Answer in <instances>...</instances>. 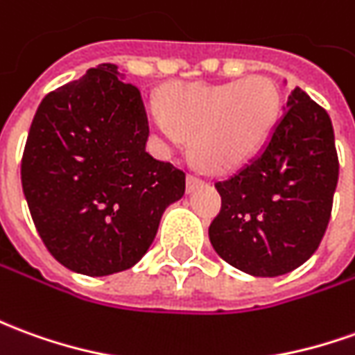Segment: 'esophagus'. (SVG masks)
I'll return each mask as SVG.
<instances>
[{
    "instance_id": "1",
    "label": "esophagus",
    "mask_w": 355,
    "mask_h": 355,
    "mask_svg": "<svg viewBox=\"0 0 355 355\" xmlns=\"http://www.w3.org/2000/svg\"><path fill=\"white\" fill-rule=\"evenodd\" d=\"M200 184H203L202 177H198V175H192V173H190V175L186 177V190H188V192L196 190V188H198Z\"/></svg>"
}]
</instances>
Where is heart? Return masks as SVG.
<instances>
[{"label": "heart", "mask_w": 355, "mask_h": 355, "mask_svg": "<svg viewBox=\"0 0 355 355\" xmlns=\"http://www.w3.org/2000/svg\"><path fill=\"white\" fill-rule=\"evenodd\" d=\"M281 94L267 76L225 84L178 83L161 92L148 121L165 152L190 148L207 169L227 173L252 157L277 125Z\"/></svg>", "instance_id": "1"}]
</instances>
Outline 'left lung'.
Returning <instances> with one entry per match:
<instances>
[{
    "instance_id": "8db88e82",
    "label": "left lung",
    "mask_w": 355,
    "mask_h": 355,
    "mask_svg": "<svg viewBox=\"0 0 355 355\" xmlns=\"http://www.w3.org/2000/svg\"><path fill=\"white\" fill-rule=\"evenodd\" d=\"M336 182L331 117L296 88L261 153L215 182L220 194V211L209 225L215 252L254 277L294 271L323 240Z\"/></svg>"
}]
</instances>
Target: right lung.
<instances>
[{
    "label": "right lung",
    "instance_id": "add662e5",
    "mask_svg": "<svg viewBox=\"0 0 355 355\" xmlns=\"http://www.w3.org/2000/svg\"><path fill=\"white\" fill-rule=\"evenodd\" d=\"M142 94L103 63L42 100L21 161L22 192L48 252L67 269L103 277L152 246L186 175L146 152Z\"/></svg>",
    "mask_w": 355,
    "mask_h": 355
}]
</instances>
